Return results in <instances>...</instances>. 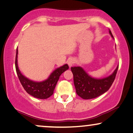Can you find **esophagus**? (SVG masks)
<instances>
[{
  "label": "esophagus",
  "instance_id": "34e87169",
  "mask_svg": "<svg viewBox=\"0 0 133 133\" xmlns=\"http://www.w3.org/2000/svg\"><path fill=\"white\" fill-rule=\"evenodd\" d=\"M75 63V60H74L73 58H70V59H68V65H69V67L72 66V65Z\"/></svg>",
  "mask_w": 133,
  "mask_h": 133
}]
</instances>
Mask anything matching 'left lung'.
Returning <instances> with one entry per match:
<instances>
[{"label": "left lung", "mask_w": 133, "mask_h": 133, "mask_svg": "<svg viewBox=\"0 0 133 133\" xmlns=\"http://www.w3.org/2000/svg\"><path fill=\"white\" fill-rule=\"evenodd\" d=\"M109 33L113 37L110 30ZM118 68L119 65L109 76L98 79L90 77L81 67H71L74 87L78 95L87 100L94 98L105 93L110 88L116 78Z\"/></svg>", "instance_id": "1"}]
</instances>
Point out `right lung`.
<instances>
[{
  "mask_svg": "<svg viewBox=\"0 0 133 133\" xmlns=\"http://www.w3.org/2000/svg\"><path fill=\"white\" fill-rule=\"evenodd\" d=\"M17 53H18V50L17 49L15 61L16 70L19 79L26 92L37 98L46 99L50 97L51 95H53L55 86L59 80L60 76L63 73L64 71L69 69L68 64H64L62 66L55 69L50 74L49 78L45 81H42V82H35L25 78L19 70L17 62Z\"/></svg>",
  "mask_w": 133,
  "mask_h": 133,
  "instance_id": "add662e5",
  "label": "right lung"
}]
</instances>
